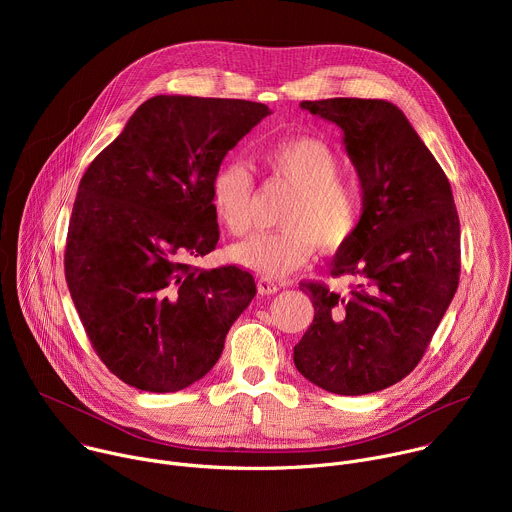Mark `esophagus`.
<instances>
[{"instance_id":"esophagus-1","label":"esophagus","mask_w":512,"mask_h":512,"mask_svg":"<svg viewBox=\"0 0 512 512\" xmlns=\"http://www.w3.org/2000/svg\"><path fill=\"white\" fill-rule=\"evenodd\" d=\"M257 289H259L261 296H271V294H277V291H279V283H275V281H271L267 277H261L257 281Z\"/></svg>"}]
</instances>
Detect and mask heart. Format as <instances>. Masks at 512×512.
I'll list each match as a JSON object with an SVG mask.
<instances>
[{
  "instance_id": "obj_1",
  "label": "heart",
  "mask_w": 512,
  "mask_h": 512,
  "mask_svg": "<svg viewBox=\"0 0 512 512\" xmlns=\"http://www.w3.org/2000/svg\"><path fill=\"white\" fill-rule=\"evenodd\" d=\"M271 180L294 190L277 233L251 237L231 249V259L265 277H285L304 267L316 245L334 251L354 235L360 214V188L340 178L342 164L330 145L314 137L279 141L261 152ZM212 210L231 235L243 237L253 225V178L239 162L218 166L210 180Z\"/></svg>"
}]
</instances>
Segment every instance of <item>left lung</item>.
<instances>
[{"mask_svg": "<svg viewBox=\"0 0 512 512\" xmlns=\"http://www.w3.org/2000/svg\"><path fill=\"white\" fill-rule=\"evenodd\" d=\"M300 107L342 129L362 214L330 271L356 279L348 294L300 283L314 322L294 346L296 369L336 395L383 391L417 367L458 289L452 186L397 105L340 97Z\"/></svg>", "mask_w": 512, "mask_h": 512, "instance_id": "1", "label": "left lung"}]
</instances>
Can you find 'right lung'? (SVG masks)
I'll use <instances>...</instances> for the list:
<instances>
[{
	"mask_svg": "<svg viewBox=\"0 0 512 512\" xmlns=\"http://www.w3.org/2000/svg\"><path fill=\"white\" fill-rule=\"evenodd\" d=\"M269 113L243 99L158 95L87 168L64 275L95 352L123 383L174 393L200 381L255 298L249 271L186 259L216 247L212 174Z\"/></svg>",
	"mask_w": 512,
	"mask_h": 512,
	"instance_id": "1",
	"label": "right lung"
}]
</instances>
